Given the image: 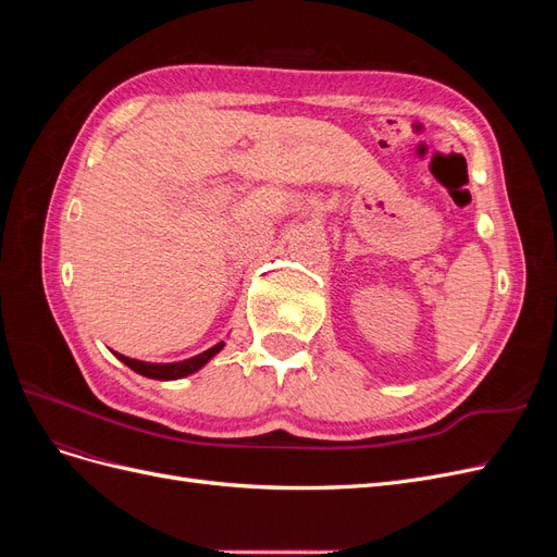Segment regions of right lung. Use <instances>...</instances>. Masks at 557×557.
<instances>
[{
	"label": "right lung",
	"mask_w": 557,
	"mask_h": 557,
	"mask_svg": "<svg viewBox=\"0 0 557 557\" xmlns=\"http://www.w3.org/2000/svg\"><path fill=\"white\" fill-rule=\"evenodd\" d=\"M225 346V342H218L213 348L199 352V356L195 358H188V360H181V362H166V364H158V362H141V360H134V358H127V356H121V352H115V358L125 362L132 372H137L146 379H158V381H176V379H183L188 374H195L197 369L205 367L215 352H221Z\"/></svg>",
	"instance_id": "1"
}]
</instances>
